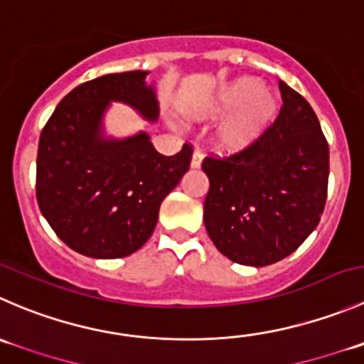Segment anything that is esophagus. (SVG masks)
Here are the masks:
<instances>
[{
    "label": "esophagus",
    "instance_id": "34e87169",
    "mask_svg": "<svg viewBox=\"0 0 364 364\" xmlns=\"http://www.w3.org/2000/svg\"><path fill=\"white\" fill-rule=\"evenodd\" d=\"M200 164H203V151L196 149V151H193V154H192V164H190V165H192L193 168H199Z\"/></svg>",
    "mask_w": 364,
    "mask_h": 364
}]
</instances>
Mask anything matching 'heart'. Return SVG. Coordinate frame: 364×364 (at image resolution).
Returning <instances> with one entry per match:
<instances>
[{
  "label": "heart",
  "mask_w": 364,
  "mask_h": 364,
  "mask_svg": "<svg viewBox=\"0 0 364 364\" xmlns=\"http://www.w3.org/2000/svg\"><path fill=\"white\" fill-rule=\"evenodd\" d=\"M277 96L270 88L259 87L256 77H236L218 90L204 115L217 117L231 108L217 133V142L225 151H240L250 146L277 114Z\"/></svg>",
  "instance_id": "b5f03b06"
}]
</instances>
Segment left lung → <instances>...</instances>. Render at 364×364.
Instances as JSON below:
<instances>
[{
  "instance_id": "left-lung-1",
  "label": "left lung",
  "mask_w": 364,
  "mask_h": 364,
  "mask_svg": "<svg viewBox=\"0 0 364 364\" xmlns=\"http://www.w3.org/2000/svg\"><path fill=\"white\" fill-rule=\"evenodd\" d=\"M279 115L250 146L208 154L204 225L229 259L267 267L290 256L318 225L327 200L329 144L308 101L279 80Z\"/></svg>"
}]
</instances>
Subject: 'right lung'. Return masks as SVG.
<instances>
[{
  "label": "right lung",
  "mask_w": 364,
  "mask_h": 364,
  "mask_svg": "<svg viewBox=\"0 0 364 364\" xmlns=\"http://www.w3.org/2000/svg\"><path fill=\"white\" fill-rule=\"evenodd\" d=\"M144 70L107 74L70 90L42 128L37 154V203L65 245L88 257L136 252L153 235L161 200L192 161L186 142L164 156L146 133L105 140L101 117L110 101H124L156 119Z\"/></svg>",
  "instance_id": "right-lung-1"
}]
</instances>
